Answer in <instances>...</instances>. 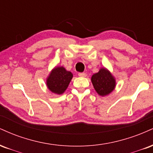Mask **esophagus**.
<instances>
[{
	"instance_id": "esophagus-1",
	"label": "esophagus",
	"mask_w": 153,
	"mask_h": 153,
	"mask_svg": "<svg viewBox=\"0 0 153 153\" xmlns=\"http://www.w3.org/2000/svg\"><path fill=\"white\" fill-rule=\"evenodd\" d=\"M78 75L79 76H82V77H86V76H87V74H86V73H79Z\"/></svg>"
}]
</instances>
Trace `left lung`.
Here are the masks:
<instances>
[{"label": "left lung", "instance_id": "left-lung-1", "mask_svg": "<svg viewBox=\"0 0 153 153\" xmlns=\"http://www.w3.org/2000/svg\"><path fill=\"white\" fill-rule=\"evenodd\" d=\"M91 83L99 95L105 97L112 93L116 87V79L107 68L102 67L91 76Z\"/></svg>", "mask_w": 153, "mask_h": 153}]
</instances>
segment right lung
<instances>
[{"mask_svg": "<svg viewBox=\"0 0 153 153\" xmlns=\"http://www.w3.org/2000/svg\"><path fill=\"white\" fill-rule=\"evenodd\" d=\"M73 74L64 66H56L51 70L46 80L48 90L56 94H62L69 87Z\"/></svg>", "mask_w": 153, "mask_h": 153, "instance_id": "obj_1", "label": "right lung"}]
</instances>
